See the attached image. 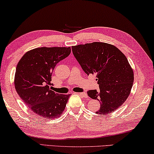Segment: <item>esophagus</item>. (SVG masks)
<instances>
[{"instance_id": "1", "label": "esophagus", "mask_w": 154, "mask_h": 154, "mask_svg": "<svg viewBox=\"0 0 154 154\" xmlns=\"http://www.w3.org/2000/svg\"><path fill=\"white\" fill-rule=\"evenodd\" d=\"M77 93L79 94L80 95H82V97H85V98L88 97V95H87V94H86V92H83V93Z\"/></svg>"}]
</instances>
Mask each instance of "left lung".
Returning a JSON list of instances; mask_svg holds the SVG:
<instances>
[{
	"label": "left lung",
	"instance_id": "obj_1",
	"mask_svg": "<svg viewBox=\"0 0 154 154\" xmlns=\"http://www.w3.org/2000/svg\"><path fill=\"white\" fill-rule=\"evenodd\" d=\"M78 63L87 75H95L100 89L87 92L100 102L98 115L118 109L129 95L134 75L127 57L118 48L106 43L93 42L72 47Z\"/></svg>",
	"mask_w": 154,
	"mask_h": 154
}]
</instances>
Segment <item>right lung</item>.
<instances>
[{
	"label": "right lung",
	"mask_w": 154,
	"mask_h": 154,
	"mask_svg": "<svg viewBox=\"0 0 154 154\" xmlns=\"http://www.w3.org/2000/svg\"><path fill=\"white\" fill-rule=\"evenodd\" d=\"M70 52V47L38 48L27 52L18 63L16 91L36 115L51 120L59 118L65 109L70 95L52 91L50 82L55 66Z\"/></svg>",
	"instance_id": "obj_1"
}]
</instances>
